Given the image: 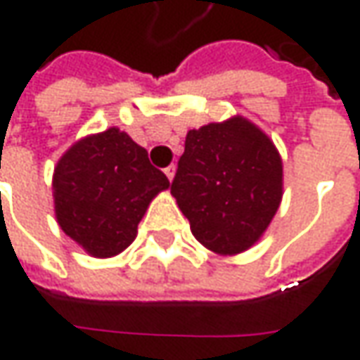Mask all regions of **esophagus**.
I'll return each mask as SVG.
<instances>
[{
  "instance_id": "obj_1",
  "label": "esophagus",
  "mask_w": 360,
  "mask_h": 360,
  "mask_svg": "<svg viewBox=\"0 0 360 360\" xmlns=\"http://www.w3.org/2000/svg\"><path fill=\"white\" fill-rule=\"evenodd\" d=\"M164 174H166V176H168V180L172 182V180H174V174H176V166H174V164H170L168 168H164Z\"/></svg>"
}]
</instances>
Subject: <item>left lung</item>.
I'll return each mask as SVG.
<instances>
[{"label":"left lung","mask_w":360,"mask_h":360,"mask_svg":"<svg viewBox=\"0 0 360 360\" xmlns=\"http://www.w3.org/2000/svg\"><path fill=\"white\" fill-rule=\"evenodd\" d=\"M170 190L196 240L218 255H236L276 214L283 162L269 136L238 116L188 131Z\"/></svg>","instance_id":"obj_1"}]
</instances>
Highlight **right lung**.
Instances as JSON below:
<instances>
[{"instance_id":"right-lung-1","label":"right lung","mask_w":360,"mask_h":360,"mask_svg":"<svg viewBox=\"0 0 360 360\" xmlns=\"http://www.w3.org/2000/svg\"><path fill=\"white\" fill-rule=\"evenodd\" d=\"M168 186L144 148L110 128L79 140L58 162L56 216L72 240L108 258L130 246L150 200Z\"/></svg>"}]
</instances>
